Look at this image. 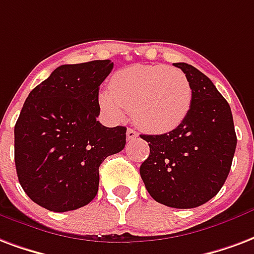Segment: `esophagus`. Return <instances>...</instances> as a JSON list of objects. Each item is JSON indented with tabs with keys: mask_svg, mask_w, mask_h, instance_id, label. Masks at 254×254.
Listing matches in <instances>:
<instances>
[{
	"mask_svg": "<svg viewBox=\"0 0 254 254\" xmlns=\"http://www.w3.org/2000/svg\"><path fill=\"white\" fill-rule=\"evenodd\" d=\"M137 137V132L136 130H133V129H127V138L130 141V140H134Z\"/></svg>",
	"mask_w": 254,
	"mask_h": 254,
	"instance_id": "obj_1",
	"label": "esophagus"
}]
</instances>
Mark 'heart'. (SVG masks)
<instances>
[{"label": "heart", "instance_id": "1", "mask_svg": "<svg viewBox=\"0 0 254 254\" xmlns=\"http://www.w3.org/2000/svg\"><path fill=\"white\" fill-rule=\"evenodd\" d=\"M192 87L187 75L164 64L132 65L113 75L109 89L99 94V105L120 120L133 112L137 127L149 133L174 130L189 116Z\"/></svg>", "mask_w": 254, "mask_h": 254}]
</instances>
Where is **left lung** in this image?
Returning <instances> with one entry per match:
<instances>
[{"instance_id": "8db88e82", "label": "left lung", "mask_w": 254, "mask_h": 254, "mask_svg": "<svg viewBox=\"0 0 254 254\" xmlns=\"http://www.w3.org/2000/svg\"><path fill=\"white\" fill-rule=\"evenodd\" d=\"M175 67L191 83V109L174 130L141 134L149 145V156L140 167V175L156 202L192 208L208 202L222 189L237 136L230 106L213 82L194 65L175 63Z\"/></svg>"}]
</instances>
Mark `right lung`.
Instances as JSON below:
<instances>
[{"label": "right lung", "mask_w": 254, "mask_h": 254, "mask_svg": "<svg viewBox=\"0 0 254 254\" xmlns=\"http://www.w3.org/2000/svg\"><path fill=\"white\" fill-rule=\"evenodd\" d=\"M110 60L63 64L32 90L14 127V163L22 190L55 213L83 207L98 192L99 165L121 152L127 127H106L99 86Z\"/></svg>", "instance_id": "add662e5"}]
</instances>
